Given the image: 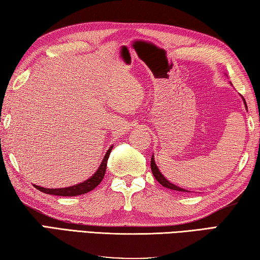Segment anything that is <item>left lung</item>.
<instances>
[{
	"instance_id": "1",
	"label": "left lung",
	"mask_w": 260,
	"mask_h": 260,
	"mask_svg": "<svg viewBox=\"0 0 260 260\" xmlns=\"http://www.w3.org/2000/svg\"><path fill=\"white\" fill-rule=\"evenodd\" d=\"M242 99H243V103H244V105H245V108H247V111H248V107H247V103H245V100H244V98L242 97ZM151 169H152V172H153V175H154V177H155V179L158 181V183H160L162 186H165L166 188H170V189H174V190H177V192H186V193H192L190 192V190H188V189H185V188H183V187H179V186H177V185H175V184H172L171 181H169L168 180L165 176L162 175V172L158 170V168H157V166H156V163H155V160H154V154L152 155V158H151Z\"/></svg>"
}]
</instances>
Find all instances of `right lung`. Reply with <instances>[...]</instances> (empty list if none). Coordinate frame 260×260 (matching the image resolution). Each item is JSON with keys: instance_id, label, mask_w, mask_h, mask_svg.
I'll list each match as a JSON object with an SVG mask.
<instances>
[{"instance_id": "right-lung-1", "label": "right lung", "mask_w": 260, "mask_h": 260, "mask_svg": "<svg viewBox=\"0 0 260 260\" xmlns=\"http://www.w3.org/2000/svg\"><path fill=\"white\" fill-rule=\"evenodd\" d=\"M113 146L108 148V151L105 154V156L103 158L102 163L97 170H95L94 174L90 177L89 179L84 180L83 183L73 185V186H68V187H63V188H44L41 187V186L34 185L35 188H38L41 192H43L45 194H51V195H58V197H77V195H82L90 192V190L94 189L97 186L102 183V180L105 176V172H106V167H107V160L109 154H111Z\"/></svg>"}]
</instances>
